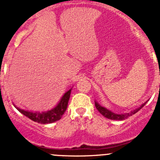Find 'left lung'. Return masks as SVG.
I'll return each instance as SVG.
<instances>
[{"label": "left lung", "instance_id": "left-lung-1", "mask_svg": "<svg viewBox=\"0 0 160 160\" xmlns=\"http://www.w3.org/2000/svg\"><path fill=\"white\" fill-rule=\"evenodd\" d=\"M145 103H143L141 107H139V108L136 109V110H135V111H131V112L130 113H128V114H114V113L111 112V111H109V110L106 109L105 107L100 106L99 104H98V102H95V107L96 108H97L98 111H99V113H101L103 116L106 117V118H110V119H113V120H123V119H126V118H128V117L131 116V115H133V114H135V113L138 112V111H139L142 107H144Z\"/></svg>", "mask_w": 160, "mask_h": 160}]
</instances>
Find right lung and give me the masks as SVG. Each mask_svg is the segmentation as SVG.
Masks as SVG:
<instances>
[{
    "instance_id": "right-lung-1",
    "label": "right lung",
    "mask_w": 160,
    "mask_h": 160,
    "mask_svg": "<svg viewBox=\"0 0 160 160\" xmlns=\"http://www.w3.org/2000/svg\"><path fill=\"white\" fill-rule=\"evenodd\" d=\"M70 93H71V89L68 90L67 92L62 96L61 101L58 104L56 107L47 111V112H42V113H33L30 111H24L22 109L16 107L20 112L30 118L31 120L34 121V122H38V123L46 124V123H51V122H56L58 120L60 119L62 115L64 114L66 108L68 106V102L70 99Z\"/></svg>"
}]
</instances>
